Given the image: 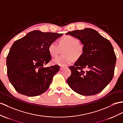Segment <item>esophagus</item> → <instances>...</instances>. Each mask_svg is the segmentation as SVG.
<instances>
[{"label":"esophagus","instance_id":"obj_1","mask_svg":"<svg viewBox=\"0 0 123 123\" xmlns=\"http://www.w3.org/2000/svg\"><path fill=\"white\" fill-rule=\"evenodd\" d=\"M65 68V67H60V70H63Z\"/></svg>","mask_w":123,"mask_h":123}]
</instances>
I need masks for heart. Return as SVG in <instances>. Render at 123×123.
<instances>
[{"mask_svg":"<svg viewBox=\"0 0 123 123\" xmlns=\"http://www.w3.org/2000/svg\"><path fill=\"white\" fill-rule=\"evenodd\" d=\"M79 40L70 35H65L61 38L59 43L53 42L49 45V52L53 57L56 56L59 52L60 48L62 50V55L56 57L53 59L54 64L61 66H65L71 64L74 59H78L81 57L84 52V47L80 44Z\"/></svg>","mask_w":123,"mask_h":123,"instance_id":"b5f03b06","label":"heart"}]
</instances>
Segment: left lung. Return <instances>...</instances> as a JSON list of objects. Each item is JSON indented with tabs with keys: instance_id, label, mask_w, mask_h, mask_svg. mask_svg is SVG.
<instances>
[{
	"instance_id": "obj_1",
	"label": "left lung",
	"mask_w": 123,
	"mask_h": 123,
	"mask_svg": "<svg viewBox=\"0 0 123 123\" xmlns=\"http://www.w3.org/2000/svg\"><path fill=\"white\" fill-rule=\"evenodd\" d=\"M80 40L84 52L74 66L67 82L73 91L82 95L101 92L112 80L116 61L113 47L107 39L94 30L86 28L66 33ZM86 68L87 70H83Z\"/></svg>"
}]
</instances>
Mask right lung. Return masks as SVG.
<instances>
[{"label": "right lung", "mask_w": 123, "mask_h": 123, "mask_svg": "<svg viewBox=\"0 0 123 123\" xmlns=\"http://www.w3.org/2000/svg\"><path fill=\"white\" fill-rule=\"evenodd\" d=\"M62 34L35 30L13 43L6 64L8 79L18 92L35 97L49 89L59 66H43L52 59L49 45Z\"/></svg>", "instance_id": "1"}]
</instances>
